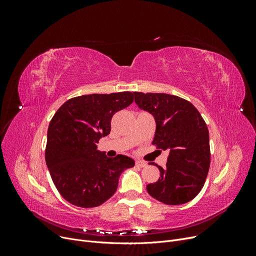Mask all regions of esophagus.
<instances>
[{"instance_id":"esophagus-1","label":"esophagus","mask_w":256,"mask_h":256,"mask_svg":"<svg viewBox=\"0 0 256 256\" xmlns=\"http://www.w3.org/2000/svg\"><path fill=\"white\" fill-rule=\"evenodd\" d=\"M136 166H140V168H145L147 166V162L141 161V160H136Z\"/></svg>"}]
</instances>
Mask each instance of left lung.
Returning <instances> with one entry per match:
<instances>
[{
    "label": "left lung",
    "instance_id": "8db88e82",
    "mask_svg": "<svg viewBox=\"0 0 256 256\" xmlns=\"http://www.w3.org/2000/svg\"><path fill=\"white\" fill-rule=\"evenodd\" d=\"M134 102L156 120L152 144L168 150L166 168L147 192L166 205L190 202L202 190L210 166L209 132L202 115L188 100L164 92H134Z\"/></svg>",
    "mask_w": 256,
    "mask_h": 256
}]
</instances>
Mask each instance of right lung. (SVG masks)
<instances>
[{"mask_svg": "<svg viewBox=\"0 0 256 256\" xmlns=\"http://www.w3.org/2000/svg\"><path fill=\"white\" fill-rule=\"evenodd\" d=\"M134 102L131 92L92 94L67 100L52 118L46 164L60 194L72 205L104 204L118 189L120 174L134 159L106 156L97 143L110 134L113 115Z\"/></svg>", "mask_w": 256, "mask_h": 256, "instance_id": "obj_1", "label": "right lung"}]
</instances>
